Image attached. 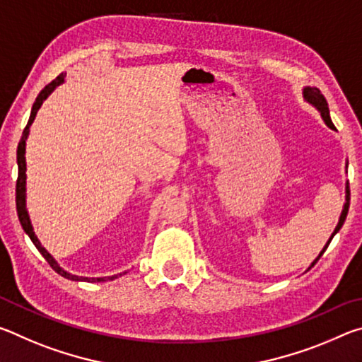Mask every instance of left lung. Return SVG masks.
Returning <instances> with one entry per match:
<instances>
[{
	"mask_svg": "<svg viewBox=\"0 0 362 362\" xmlns=\"http://www.w3.org/2000/svg\"><path fill=\"white\" fill-rule=\"evenodd\" d=\"M303 99H305V102H308L310 105H313L317 110V112L321 113V118L324 119V122H326L327 127H330V129L335 131V126H334V122H332V119H330V115H329L327 102H326V99H324V95L321 94V90L317 89V88H310V86H306V88H303ZM346 168H348V161H346ZM348 207H350V185H348V182H346V187H345V204H343V209H341V214H340L339 223H337L334 233H332V235H330L329 241L326 243V246L322 247L320 255H317L316 259L313 260V263H311L310 268L315 267V263L321 259V255L324 254V250L327 249L329 243L332 241V238L337 235V233H339V230L341 228L343 223H345V218H346V214H348Z\"/></svg>",
	"mask_w": 362,
	"mask_h": 362,
	"instance_id": "8db88e82",
	"label": "left lung"
}]
</instances>
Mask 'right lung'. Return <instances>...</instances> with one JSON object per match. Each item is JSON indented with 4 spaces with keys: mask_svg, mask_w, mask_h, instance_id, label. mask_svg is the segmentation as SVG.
Masks as SVG:
<instances>
[{
    "mask_svg": "<svg viewBox=\"0 0 362 362\" xmlns=\"http://www.w3.org/2000/svg\"><path fill=\"white\" fill-rule=\"evenodd\" d=\"M65 81V73H60V75L54 79L52 83H49L45 89L41 90V93L38 94V97H36V100L33 103L32 107V113H30V119L27 122V127L23 129V134H22V139L19 142V146H17V166H19V177H17V185H16V204H17V216H19V220H21V225L23 231L27 233V235L30 236V240H32V243L35 244V247L40 250V254L45 257V259L47 260L49 265L52 267V269L56 273H59L60 276H64L66 279H71V281H88V283H103V281H113L116 278L122 276L124 273H118V274H113V276H103V278H84V276H76V274H71L69 272H65V269L59 265V263L56 262V259L47 252V250L41 246V243L38 240V236L35 235L33 231V225H32V220H30V216H28V211H27V163H25V145H27V139H28V134H30V126H32V122L35 121V116L36 113H38V110L41 108L42 102H45L49 95H51V93L54 89L57 88V86H60Z\"/></svg>",
    "mask_w": 362,
    "mask_h": 362,
    "instance_id": "obj_1",
    "label": "right lung"
}]
</instances>
